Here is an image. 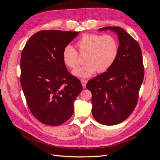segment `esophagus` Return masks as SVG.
<instances>
[{
    "label": "esophagus",
    "instance_id": "1",
    "mask_svg": "<svg viewBox=\"0 0 160 160\" xmlns=\"http://www.w3.org/2000/svg\"><path fill=\"white\" fill-rule=\"evenodd\" d=\"M88 80L87 79H81V84L82 85H83V88H86V84L87 83H88Z\"/></svg>",
    "mask_w": 160,
    "mask_h": 160
}]
</instances>
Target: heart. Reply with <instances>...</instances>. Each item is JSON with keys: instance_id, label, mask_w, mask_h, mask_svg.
<instances>
[{"instance_id": "heart-1", "label": "heart", "mask_w": 160, "mask_h": 160, "mask_svg": "<svg viewBox=\"0 0 160 160\" xmlns=\"http://www.w3.org/2000/svg\"><path fill=\"white\" fill-rule=\"evenodd\" d=\"M78 52L73 47L67 45L62 51V61L65 66L75 69L80 64L79 56L84 57L85 63L75 69V76L86 78L93 75L109 70L117 59L119 53V43L111 35L85 34L77 42Z\"/></svg>"}]
</instances>
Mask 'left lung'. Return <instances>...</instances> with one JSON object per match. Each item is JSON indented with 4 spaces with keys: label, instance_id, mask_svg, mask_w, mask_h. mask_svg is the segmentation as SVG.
I'll use <instances>...</instances> for the list:
<instances>
[{
    "label": "left lung",
    "instance_id": "8db88e82",
    "mask_svg": "<svg viewBox=\"0 0 160 160\" xmlns=\"http://www.w3.org/2000/svg\"><path fill=\"white\" fill-rule=\"evenodd\" d=\"M108 29L119 37L118 57L109 70L89 80L86 88L92 93V114L95 120L113 125L126 119L136 107L144 67L139 43L119 27L99 30Z\"/></svg>",
    "mask_w": 160,
    "mask_h": 160
}]
</instances>
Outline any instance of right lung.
Returning a JSON list of instances; mask_svg holds the SVG:
<instances>
[{
	"label": "right lung",
	"instance_id": "right-lung-1",
	"mask_svg": "<svg viewBox=\"0 0 160 160\" xmlns=\"http://www.w3.org/2000/svg\"><path fill=\"white\" fill-rule=\"evenodd\" d=\"M78 32L40 31L28 39L21 57V84L28 107L43 124L57 126L73 113L81 81L62 61L65 47Z\"/></svg>",
	"mask_w": 160,
	"mask_h": 160
}]
</instances>
